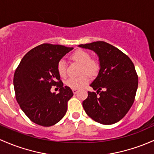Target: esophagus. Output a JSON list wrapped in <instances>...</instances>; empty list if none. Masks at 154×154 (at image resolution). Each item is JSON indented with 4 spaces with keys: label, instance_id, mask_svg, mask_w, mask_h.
Returning <instances> with one entry per match:
<instances>
[{
    "label": "esophagus",
    "instance_id": "esophagus-1",
    "mask_svg": "<svg viewBox=\"0 0 154 154\" xmlns=\"http://www.w3.org/2000/svg\"><path fill=\"white\" fill-rule=\"evenodd\" d=\"M72 91H73V93H74V94H77V91H78V90L76 89V88H73V89H72Z\"/></svg>",
    "mask_w": 154,
    "mask_h": 154
}]
</instances>
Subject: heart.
I'll return each mask as SVG.
<instances>
[{
    "instance_id": "obj_1",
    "label": "heart",
    "mask_w": 154,
    "mask_h": 154,
    "mask_svg": "<svg viewBox=\"0 0 154 154\" xmlns=\"http://www.w3.org/2000/svg\"><path fill=\"white\" fill-rule=\"evenodd\" d=\"M71 58L77 62L82 64V72H85L88 74H94L99 69V64L95 60L91 59V55L88 51L85 50L79 49L74 51L71 56ZM57 72L61 77H65L66 76V64L63 60H60L58 62L57 66ZM89 76L87 74H83L77 77H70L66 81V85L72 88H79L89 82Z\"/></svg>"
}]
</instances>
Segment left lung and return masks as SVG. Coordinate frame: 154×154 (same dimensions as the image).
I'll use <instances>...</instances> for the list:
<instances>
[{
  "instance_id": "left-lung-1",
  "label": "left lung",
  "mask_w": 154,
  "mask_h": 154,
  "mask_svg": "<svg viewBox=\"0 0 154 154\" xmlns=\"http://www.w3.org/2000/svg\"><path fill=\"white\" fill-rule=\"evenodd\" d=\"M97 54L100 71L82 102L85 113L96 122L111 125L122 119L134 102L138 76L130 58L112 45L97 41L79 45Z\"/></svg>"
}]
</instances>
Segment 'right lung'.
<instances>
[{"instance_id": "add662e5", "label": "right lung", "mask_w": 154, "mask_h": 154, "mask_svg": "<svg viewBox=\"0 0 154 154\" xmlns=\"http://www.w3.org/2000/svg\"><path fill=\"white\" fill-rule=\"evenodd\" d=\"M73 48L49 43L40 45L26 54L14 72L16 100L24 114L39 125H54L67 111L73 92L63 86L57 66ZM54 85L60 88L58 94L51 91Z\"/></svg>"}]
</instances>
